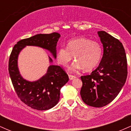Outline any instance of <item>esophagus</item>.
<instances>
[{
    "label": "esophagus",
    "mask_w": 131,
    "mask_h": 131,
    "mask_svg": "<svg viewBox=\"0 0 131 131\" xmlns=\"http://www.w3.org/2000/svg\"><path fill=\"white\" fill-rule=\"evenodd\" d=\"M68 76H69V79H70V80H73V79H74L76 78V76H73V75H71V74H69Z\"/></svg>",
    "instance_id": "34e87169"
}]
</instances>
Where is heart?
<instances>
[{
	"label": "heart",
	"mask_w": 131,
	"mask_h": 131,
	"mask_svg": "<svg viewBox=\"0 0 131 131\" xmlns=\"http://www.w3.org/2000/svg\"><path fill=\"white\" fill-rule=\"evenodd\" d=\"M102 56V48L98 42L88 37H79L70 40L67 48L58 49L57 61L61 66L67 67L74 57L76 61L71 66L70 70L74 71L84 68L89 71L97 67Z\"/></svg>",
	"instance_id": "obj_1"
}]
</instances>
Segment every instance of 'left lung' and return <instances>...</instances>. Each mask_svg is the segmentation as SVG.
<instances>
[{"label": "left lung", "mask_w": 131, "mask_h": 131, "mask_svg": "<svg viewBox=\"0 0 131 131\" xmlns=\"http://www.w3.org/2000/svg\"><path fill=\"white\" fill-rule=\"evenodd\" d=\"M103 54L99 67L90 75L81 77L80 94L85 104L102 107L112 102L126 82L127 58L122 43L105 31H98Z\"/></svg>", "instance_id": "obj_1"}]
</instances>
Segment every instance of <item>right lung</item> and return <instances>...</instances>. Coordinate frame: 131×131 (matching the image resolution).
Wrapping results in <instances>:
<instances>
[{
    "label": "right lung",
    "instance_id": "obj_1",
    "mask_svg": "<svg viewBox=\"0 0 131 131\" xmlns=\"http://www.w3.org/2000/svg\"><path fill=\"white\" fill-rule=\"evenodd\" d=\"M60 37L58 32L39 34L19 40L13 47L8 62V71L18 97L26 105L37 110H47L55 106L60 100V89L68 81V74L60 66L50 65L47 73L39 80L23 79L18 68V57L26 46H37L50 51L57 57V43ZM49 61L52 62L49 57Z\"/></svg>",
    "mask_w": 131,
    "mask_h": 131
}]
</instances>
